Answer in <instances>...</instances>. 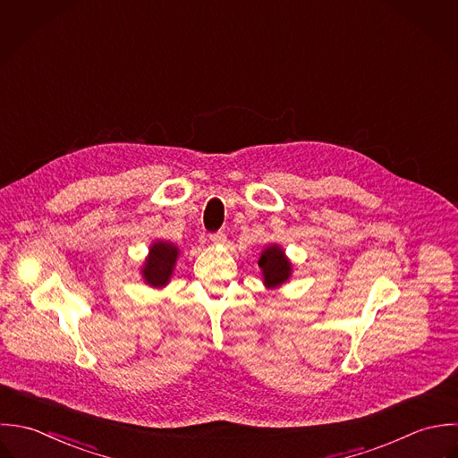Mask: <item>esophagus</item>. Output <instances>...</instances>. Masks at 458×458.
Returning <instances> with one entry per match:
<instances>
[{
  "label": "esophagus",
  "mask_w": 458,
  "mask_h": 458,
  "mask_svg": "<svg viewBox=\"0 0 458 458\" xmlns=\"http://www.w3.org/2000/svg\"><path fill=\"white\" fill-rule=\"evenodd\" d=\"M209 240H211L215 245H222V243H225V240H227V234H225L224 231H216V233L209 234Z\"/></svg>",
  "instance_id": "esophagus-1"
}]
</instances>
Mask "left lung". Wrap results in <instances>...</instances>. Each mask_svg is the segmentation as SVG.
I'll list each match as a JSON object with an SVG mask.
<instances>
[{"mask_svg":"<svg viewBox=\"0 0 458 458\" xmlns=\"http://www.w3.org/2000/svg\"><path fill=\"white\" fill-rule=\"evenodd\" d=\"M258 265L263 272V283L267 288H277L284 284L292 276V263L279 245L267 247L261 252Z\"/></svg>","mask_w":458,"mask_h":458,"instance_id":"left-lung-1","label":"left lung"}]
</instances>
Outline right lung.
I'll return each mask as SVG.
<instances>
[{
    "label": "right lung",
    "instance_id": "add662e5",
    "mask_svg": "<svg viewBox=\"0 0 458 458\" xmlns=\"http://www.w3.org/2000/svg\"><path fill=\"white\" fill-rule=\"evenodd\" d=\"M179 249L166 242H154L149 249V256L142 267L144 281L153 288H163L168 284L174 272Z\"/></svg>",
    "mask_w": 458,
    "mask_h": 458
}]
</instances>
